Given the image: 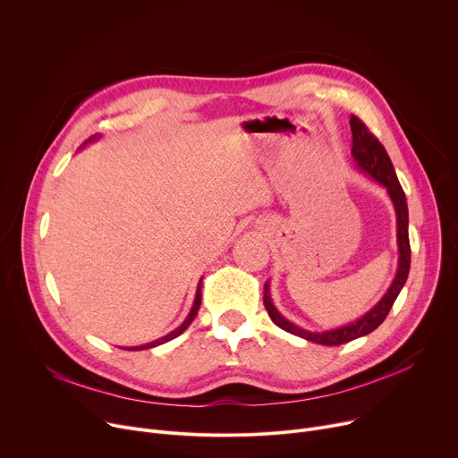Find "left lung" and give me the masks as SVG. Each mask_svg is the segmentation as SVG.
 <instances>
[{
	"label": "left lung",
	"instance_id": "left-lung-1",
	"mask_svg": "<svg viewBox=\"0 0 458 458\" xmlns=\"http://www.w3.org/2000/svg\"><path fill=\"white\" fill-rule=\"evenodd\" d=\"M350 127H352V134H353V147H352V155L357 160V165L367 171L372 178H376L379 184H383L394 202L395 208V216H398V245H400V268L398 274L388 289V293L383 296V300L377 303V306L364 315L362 318H359L357 322H352L350 326L339 327V329H331V331H324V333H311L301 329L294 324H291L289 320H285L274 303L270 300L268 294V285H265V293H263V303L265 310L270 317V320L280 326L282 329L296 335V337H301L306 341L317 343V344H324V346H339V344H346L353 339L364 337V335L372 333L376 327H379L383 324V320L386 318V315L390 313L395 298H398L400 291L403 289L407 276H409V268H411V242H409V209H407V199L403 193V188L400 184L398 176H395L394 165L390 162V157L386 155L385 147L381 145V141L370 132V129L362 123V121L352 114L350 117Z\"/></svg>",
	"mask_w": 458,
	"mask_h": 458
}]
</instances>
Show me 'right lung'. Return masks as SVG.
Wrapping results in <instances>:
<instances>
[{"mask_svg": "<svg viewBox=\"0 0 458 458\" xmlns=\"http://www.w3.org/2000/svg\"><path fill=\"white\" fill-rule=\"evenodd\" d=\"M91 140V138H89ZM202 282V280H200ZM200 284H199V289H197V296H195V303H193V310H191V313L188 315V318L182 322V326L180 327H176L174 331H171L169 335H165V337H162V339H158V341H155V343H148V344H143V346H136V348H127V350H148V348H155V346H158V344H164V343H167V341H171V339H174V337H178L180 333H184L188 327H190V324L193 322V318L197 317V313H199V308H200V300H202V294H200ZM125 350V348H123Z\"/></svg>", "mask_w": 458, "mask_h": 458, "instance_id": "obj_1", "label": "right lung"}]
</instances>
